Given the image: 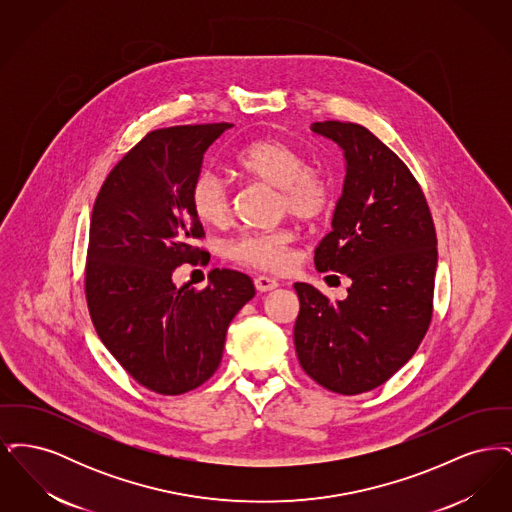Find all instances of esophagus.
I'll return each instance as SVG.
<instances>
[{"label":"esophagus","mask_w":512,"mask_h":512,"mask_svg":"<svg viewBox=\"0 0 512 512\" xmlns=\"http://www.w3.org/2000/svg\"><path fill=\"white\" fill-rule=\"evenodd\" d=\"M255 288L261 293L270 292L278 288V280L270 278V276H257L255 278Z\"/></svg>","instance_id":"esophagus-1"}]
</instances>
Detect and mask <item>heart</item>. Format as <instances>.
I'll list each match as a JSON object with an SVG mask.
<instances>
[{"label":"heart","instance_id":"b5f03b06","mask_svg":"<svg viewBox=\"0 0 512 512\" xmlns=\"http://www.w3.org/2000/svg\"><path fill=\"white\" fill-rule=\"evenodd\" d=\"M238 171L278 190V209L301 220L322 219L334 207V188L322 172L309 169L295 147L280 140H259L236 155ZM195 217L209 226H224L232 215L228 184L219 172L205 169L190 186ZM293 234L288 228L245 232L228 245V257L247 267L278 270L292 255Z\"/></svg>","mask_w":512,"mask_h":512}]
</instances>
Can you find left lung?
Masks as SVG:
<instances>
[{
  "mask_svg": "<svg viewBox=\"0 0 512 512\" xmlns=\"http://www.w3.org/2000/svg\"><path fill=\"white\" fill-rule=\"evenodd\" d=\"M311 130L345 159L332 232L315 249V267L340 272L351 286L332 303L311 284H293L301 303L293 341L315 382L357 395L390 380L430 326L436 228L407 165L365 126L324 121Z\"/></svg>",
  "mask_w": 512,
  "mask_h": 512,
  "instance_id": "8db88e82",
  "label": "left lung"
}]
</instances>
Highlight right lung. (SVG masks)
<instances>
[{
	"instance_id": "add662e5",
	"label": "right lung",
	"mask_w": 512,
	"mask_h": 512,
	"mask_svg": "<svg viewBox=\"0 0 512 512\" xmlns=\"http://www.w3.org/2000/svg\"><path fill=\"white\" fill-rule=\"evenodd\" d=\"M228 122L149 132L99 190L86 267V299L99 340L147 390L180 395L207 382L232 318L255 295L247 274L215 268L205 290L176 288L174 268L207 253L190 186Z\"/></svg>"
}]
</instances>
